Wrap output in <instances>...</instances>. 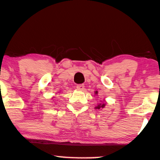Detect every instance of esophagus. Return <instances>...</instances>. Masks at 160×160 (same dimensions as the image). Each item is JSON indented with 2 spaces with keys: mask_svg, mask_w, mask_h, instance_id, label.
<instances>
[{
  "mask_svg": "<svg viewBox=\"0 0 160 160\" xmlns=\"http://www.w3.org/2000/svg\"><path fill=\"white\" fill-rule=\"evenodd\" d=\"M84 87H85V86H84L83 84H79V85H77V89H78V90H83Z\"/></svg>",
  "mask_w": 160,
  "mask_h": 160,
  "instance_id": "esophagus-1",
  "label": "esophagus"
}]
</instances>
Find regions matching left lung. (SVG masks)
Here are the masks:
<instances>
[{"label":"left lung","instance_id":"left-lung-1","mask_svg":"<svg viewBox=\"0 0 160 160\" xmlns=\"http://www.w3.org/2000/svg\"><path fill=\"white\" fill-rule=\"evenodd\" d=\"M96 94H97V93H96ZM105 104H105V101H103V102H102V103L98 104V105H97L95 108V109H98V110L102 109V108H104V107H105Z\"/></svg>","mask_w":160,"mask_h":160}]
</instances>
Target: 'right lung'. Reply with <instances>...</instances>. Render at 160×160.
<instances>
[{"label": "right lung", "mask_w": 160, "mask_h": 160, "mask_svg": "<svg viewBox=\"0 0 160 160\" xmlns=\"http://www.w3.org/2000/svg\"><path fill=\"white\" fill-rule=\"evenodd\" d=\"M54 98V97H52V98Z\"/></svg>", "instance_id": "add662e5"}]
</instances>
